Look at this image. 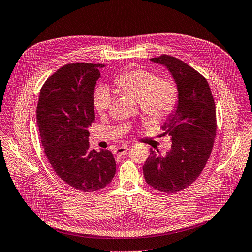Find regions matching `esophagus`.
<instances>
[{"label": "esophagus", "instance_id": "obj_1", "mask_svg": "<svg viewBox=\"0 0 252 252\" xmlns=\"http://www.w3.org/2000/svg\"><path fill=\"white\" fill-rule=\"evenodd\" d=\"M128 151V146H119L116 150H114V154L116 156H123Z\"/></svg>", "mask_w": 252, "mask_h": 252}]
</instances>
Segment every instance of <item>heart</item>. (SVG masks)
<instances>
[{
	"label": "heart",
	"instance_id": "1",
	"mask_svg": "<svg viewBox=\"0 0 252 252\" xmlns=\"http://www.w3.org/2000/svg\"><path fill=\"white\" fill-rule=\"evenodd\" d=\"M114 92L138 102L142 113L151 120L166 117L178 101L179 91L169 79H159L156 73L143 68L126 71L114 80ZM112 95L108 88H98L93 105L99 116H105L111 107Z\"/></svg>",
	"mask_w": 252,
	"mask_h": 252
}]
</instances>
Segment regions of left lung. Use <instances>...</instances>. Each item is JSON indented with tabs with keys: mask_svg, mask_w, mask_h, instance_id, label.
Segmentation results:
<instances>
[{
	"mask_svg": "<svg viewBox=\"0 0 252 252\" xmlns=\"http://www.w3.org/2000/svg\"><path fill=\"white\" fill-rule=\"evenodd\" d=\"M152 62L167 68L178 87V104L167 117L163 135L171 136L166 156L151 150L143 166L145 182L163 193L187 188L198 178L216 137V109L208 81L182 60L162 55Z\"/></svg>",
	"mask_w": 252,
	"mask_h": 252,
	"instance_id": "left-lung-1",
	"label": "left lung"
}]
</instances>
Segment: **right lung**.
Wrapping results in <instances>:
<instances>
[{"label":"right lung","instance_id":"1","mask_svg":"<svg viewBox=\"0 0 252 252\" xmlns=\"http://www.w3.org/2000/svg\"><path fill=\"white\" fill-rule=\"evenodd\" d=\"M104 64L64 65L45 81L37 105L44 153L56 174L74 189L95 192L113 180L116 163L108 150H89L94 123L93 94Z\"/></svg>","mask_w":252,"mask_h":252}]
</instances>
